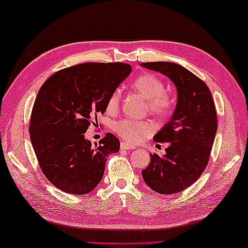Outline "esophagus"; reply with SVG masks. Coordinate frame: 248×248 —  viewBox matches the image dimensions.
<instances>
[{"label": "esophagus", "mask_w": 248, "mask_h": 248, "mask_svg": "<svg viewBox=\"0 0 248 248\" xmlns=\"http://www.w3.org/2000/svg\"><path fill=\"white\" fill-rule=\"evenodd\" d=\"M121 149H123V150L135 149V146H133V145H129L128 142H126V141H122V142H121Z\"/></svg>", "instance_id": "34e87169"}]
</instances>
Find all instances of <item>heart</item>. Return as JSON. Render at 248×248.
<instances>
[{
	"instance_id": "obj_1",
	"label": "heart",
	"mask_w": 248,
	"mask_h": 248,
	"mask_svg": "<svg viewBox=\"0 0 248 248\" xmlns=\"http://www.w3.org/2000/svg\"><path fill=\"white\" fill-rule=\"evenodd\" d=\"M133 87L142 97L148 100V107L151 113L158 116L167 115L171 111L173 101L170 94L164 93L163 81L153 74H145L137 77L133 82ZM121 100V91L116 89L108 97L107 108L114 112L117 110ZM115 133L124 140L136 144L142 138L149 136L154 132L153 124L147 121H133L128 119L121 120L114 124Z\"/></svg>"
}]
</instances>
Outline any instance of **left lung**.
<instances>
[{
  "mask_svg": "<svg viewBox=\"0 0 248 248\" xmlns=\"http://www.w3.org/2000/svg\"><path fill=\"white\" fill-rule=\"evenodd\" d=\"M172 80L177 91L171 119L154 136L157 142H169L166 155L150 154V163L142 179L159 194H175L189 187L207 167L217 133V112L208 86L180 64L141 63Z\"/></svg>",
  "mask_w": 248,
  "mask_h": 248,
  "instance_id": "8db88e82",
  "label": "left lung"
}]
</instances>
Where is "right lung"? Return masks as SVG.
Segmentation results:
<instances>
[{"instance_id": "right-lung-1", "label": "right lung", "mask_w": 248, "mask_h": 248, "mask_svg": "<svg viewBox=\"0 0 248 248\" xmlns=\"http://www.w3.org/2000/svg\"><path fill=\"white\" fill-rule=\"evenodd\" d=\"M132 72L125 63H84L52 75L39 90L30 119V140L43 174L55 187L88 194L101 181L108 155L120 141L108 133L91 146L90 116L107 110L108 97Z\"/></svg>"}]
</instances>
